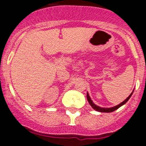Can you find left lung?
Returning a JSON list of instances; mask_svg holds the SVG:
<instances>
[{"label": "left lung", "instance_id": "left-lung-1", "mask_svg": "<svg viewBox=\"0 0 146 146\" xmlns=\"http://www.w3.org/2000/svg\"><path fill=\"white\" fill-rule=\"evenodd\" d=\"M133 92H134V90L132 91V92L129 94V96L128 98H127L125 100H124L122 102H121L120 104H119L118 106H114V107H111V108H101L98 106H96L94 102H93V101L92 100L91 98L89 97V93L88 92L86 93V98H87V100H88V102H89V104H90V106H91L92 108L93 109H94L95 111H99V112H102V113H111V112H113V111H115V110H117V109L119 108L121 106H122L123 105L125 104L126 102L129 100V99L131 98V96H132Z\"/></svg>", "mask_w": 146, "mask_h": 146}]
</instances>
